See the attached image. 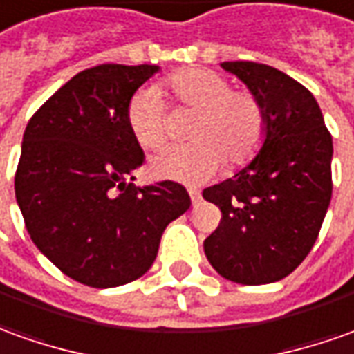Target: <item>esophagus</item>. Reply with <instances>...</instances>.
Masks as SVG:
<instances>
[{"label": "esophagus", "instance_id": "34e87169", "mask_svg": "<svg viewBox=\"0 0 354 354\" xmlns=\"http://www.w3.org/2000/svg\"><path fill=\"white\" fill-rule=\"evenodd\" d=\"M189 196H191L192 206H196L201 202V192L196 191V189H189Z\"/></svg>", "mask_w": 354, "mask_h": 354}]
</instances>
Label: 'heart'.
I'll list each match as a JSON object with an SVG mask.
<instances>
[{
	"instance_id": "obj_1",
	"label": "heart",
	"mask_w": 354,
	"mask_h": 354,
	"mask_svg": "<svg viewBox=\"0 0 354 354\" xmlns=\"http://www.w3.org/2000/svg\"><path fill=\"white\" fill-rule=\"evenodd\" d=\"M165 88L181 106L196 111L189 135L194 142L167 146L150 158L156 179L201 185L231 165L252 160L264 142L266 111L248 90H231L225 77L191 67L165 80ZM127 125L136 142L158 148L165 138V104L160 90H138L127 106Z\"/></svg>"
}]
</instances>
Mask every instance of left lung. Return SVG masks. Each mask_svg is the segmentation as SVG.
Listing matches in <instances>:
<instances>
[{"mask_svg": "<svg viewBox=\"0 0 354 354\" xmlns=\"http://www.w3.org/2000/svg\"><path fill=\"white\" fill-rule=\"evenodd\" d=\"M266 111L264 142L233 177L204 189L221 209L204 252L241 285L279 281L303 262L331 201L333 145L320 106L297 80L254 61H223Z\"/></svg>", "mask_w": 354, "mask_h": 354, "instance_id": "1", "label": "left lung"}]
</instances>
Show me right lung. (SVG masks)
<instances>
[{"instance_id": "1", "label": "right lung", "mask_w": 354, "mask_h": 354, "mask_svg": "<svg viewBox=\"0 0 354 354\" xmlns=\"http://www.w3.org/2000/svg\"><path fill=\"white\" fill-rule=\"evenodd\" d=\"M158 65L80 71L24 129L15 196L28 235L51 264L79 283H131L153 264L160 239L191 208L179 183L138 187L145 152L127 106Z\"/></svg>"}]
</instances>
